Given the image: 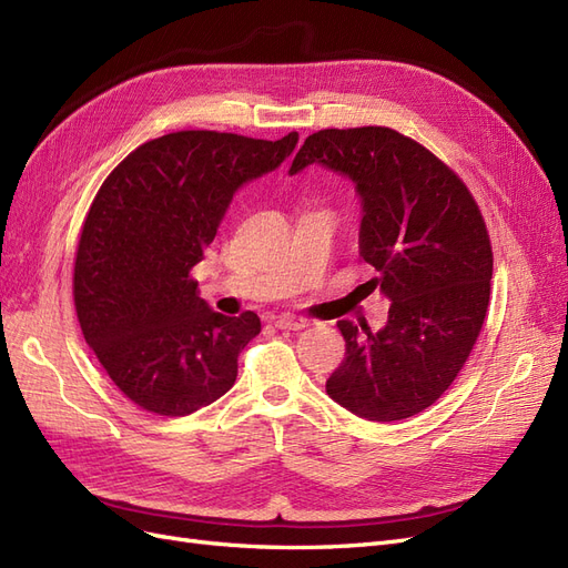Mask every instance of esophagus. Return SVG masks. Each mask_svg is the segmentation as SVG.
<instances>
[{"instance_id": "1", "label": "esophagus", "mask_w": 568, "mask_h": 568, "mask_svg": "<svg viewBox=\"0 0 568 568\" xmlns=\"http://www.w3.org/2000/svg\"><path fill=\"white\" fill-rule=\"evenodd\" d=\"M272 324L277 326V329H288V332H298L305 329L311 320L298 317V315H280V317H272Z\"/></svg>"}]
</instances>
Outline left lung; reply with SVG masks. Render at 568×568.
Masks as SVG:
<instances>
[{"label":"left lung","mask_w":568,"mask_h":568,"mask_svg":"<svg viewBox=\"0 0 568 568\" xmlns=\"http://www.w3.org/2000/svg\"><path fill=\"white\" fill-rule=\"evenodd\" d=\"M322 163L348 175L363 199L359 255L369 284L390 298L382 332L359 336L341 320L346 357L326 393L369 422H398L432 407L467 363L484 326L493 246L471 192L419 142L382 125L320 130L291 175Z\"/></svg>","instance_id":"obj_1"}]
</instances>
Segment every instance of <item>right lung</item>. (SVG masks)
<instances>
[{"label":"right lung","instance_id":"1","mask_svg":"<svg viewBox=\"0 0 568 568\" xmlns=\"http://www.w3.org/2000/svg\"><path fill=\"white\" fill-rule=\"evenodd\" d=\"M298 132L277 142L180 130L144 142L99 186L82 222L73 301L84 341L136 407L184 417L236 379L261 317H225L199 298L192 267L239 186L280 168Z\"/></svg>","mask_w":568,"mask_h":568}]
</instances>
